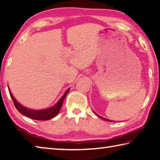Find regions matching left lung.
<instances>
[{"label": "left lung", "instance_id": "left-lung-1", "mask_svg": "<svg viewBox=\"0 0 160 160\" xmlns=\"http://www.w3.org/2000/svg\"><path fill=\"white\" fill-rule=\"evenodd\" d=\"M96 114V113H95ZM96 115L98 116L99 118H101V119H103V120H106V121H108V122H112V121H110V120H109V119H106V118H104V117H101V116H99V115H97V114H96Z\"/></svg>", "mask_w": 160, "mask_h": 160}]
</instances>
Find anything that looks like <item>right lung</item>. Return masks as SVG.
<instances>
[{
    "label": "right lung",
    "mask_w": 160,
    "mask_h": 160,
    "mask_svg": "<svg viewBox=\"0 0 160 160\" xmlns=\"http://www.w3.org/2000/svg\"><path fill=\"white\" fill-rule=\"evenodd\" d=\"M70 88L66 90V92L64 93L63 97H61L60 100L55 104V105L51 108H49L48 109H44V110H34L31 109H28L27 108L23 107L22 105H21L17 101H16L14 97H13L12 92L10 90H9V94L12 97V99L14 102V106L18 110L19 112H21L22 115H23L26 117H29V118L33 119L35 120H48L50 119L53 117H56L58 113L59 112L61 108V106L63 105V102L66 98L67 94L69 92Z\"/></svg>",
    "instance_id": "right-lung-1"
}]
</instances>
